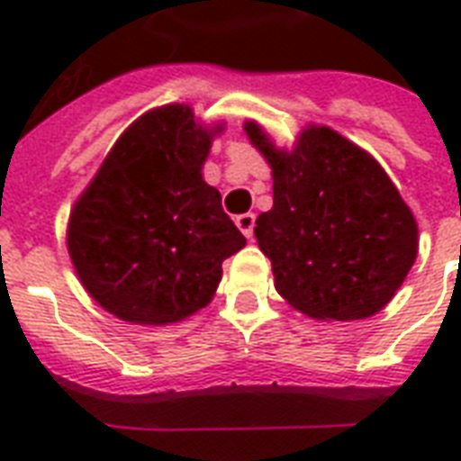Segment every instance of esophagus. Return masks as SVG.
<instances>
[{
    "label": "esophagus",
    "mask_w": 461,
    "mask_h": 461,
    "mask_svg": "<svg viewBox=\"0 0 461 461\" xmlns=\"http://www.w3.org/2000/svg\"><path fill=\"white\" fill-rule=\"evenodd\" d=\"M237 227L241 230L246 239L253 237V227H256V215L253 212H244V215H237Z\"/></svg>",
    "instance_id": "34e87169"
}]
</instances>
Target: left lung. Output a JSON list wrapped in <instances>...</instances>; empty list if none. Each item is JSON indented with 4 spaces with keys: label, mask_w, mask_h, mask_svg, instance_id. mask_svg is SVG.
<instances>
[{
    "label": "left lung",
    "mask_w": 461,
    "mask_h": 461,
    "mask_svg": "<svg viewBox=\"0 0 461 461\" xmlns=\"http://www.w3.org/2000/svg\"><path fill=\"white\" fill-rule=\"evenodd\" d=\"M244 131L273 167V208L256 220L275 289L315 321H361L390 303L419 251V227L385 169L328 126L292 150Z\"/></svg>",
    "instance_id": "8db88e82"
}]
</instances>
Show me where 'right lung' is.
<instances>
[{"label": "right lung", "instance_id": "1", "mask_svg": "<svg viewBox=\"0 0 461 461\" xmlns=\"http://www.w3.org/2000/svg\"><path fill=\"white\" fill-rule=\"evenodd\" d=\"M222 124L165 104L126 129L68 217L67 246L83 287L126 322H179L210 303L222 260L246 246L203 181Z\"/></svg>", "mask_w": 461, "mask_h": 461}]
</instances>
